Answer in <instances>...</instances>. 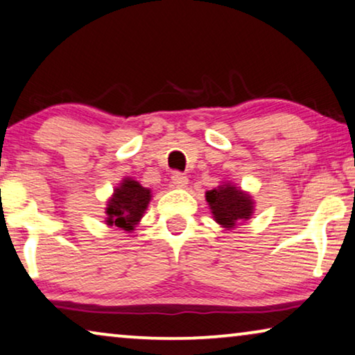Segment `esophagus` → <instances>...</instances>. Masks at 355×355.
I'll return each mask as SVG.
<instances>
[{"mask_svg":"<svg viewBox=\"0 0 355 355\" xmlns=\"http://www.w3.org/2000/svg\"><path fill=\"white\" fill-rule=\"evenodd\" d=\"M172 187L173 188H187V184H188V178L183 175V173H180V172H175L172 175Z\"/></svg>","mask_w":355,"mask_h":355,"instance_id":"obj_1","label":"esophagus"}]
</instances>
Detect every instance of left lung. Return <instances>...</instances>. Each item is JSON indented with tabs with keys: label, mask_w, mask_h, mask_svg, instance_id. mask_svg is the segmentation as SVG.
<instances>
[{
	"label": "left lung",
	"mask_w": 355,
	"mask_h": 355,
	"mask_svg": "<svg viewBox=\"0 0 355 355\" xmlns=\"http://www.w3.org/2000/svg\"><path fill=\"white\" fill-rule=\"evenodd\" d=\"M205 200L216 223L226 230H232L237 223L250 218L255 205L250 194L231 182H225L218 188L205 193Z\"/></svg>",
	"instance_id": "obj_1"
}]
</instances>
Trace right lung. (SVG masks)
<instances>
[{"label": "right lung", "instance_id": "obj_1", "mask_svg": "<svg viewBox=\"0 0 355 355\" xmlns=\"http://www.w3.org/2000/svg\"><path fill=\"white\" fill-rule=\"evenodd\" d=\"M150 200L151 189L144 188L139 182L129 177L123 178L119 187L114 188V193L108 199L107 209H105L107 225L127 232L134 231L148 209Z\"/></svg>", "mask_w": 355, "mask_h": 355}]
</instances>
